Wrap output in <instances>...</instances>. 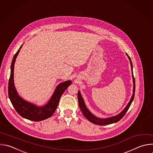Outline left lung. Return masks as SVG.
I'll list each match as a JSON object with an SVG mask.
<instances>
[{
  "label": "left lung",
  "mask_w": 153,
  "mask_h": 153,
  "mask_svg": "<svg viewBox=\"0 0 153 153\" xmlns=\"http://www.w3.org/2000/svg\"><path fill=\"white\" fill-rule=\"evenodd\" d=\"M126 55L127 56V57H128V59L130 61V65H131V74H132L133 82V94H132V96H131V97L130 98V101L128 102V103L127 104V105L126 106V107L119 114H118V115H117L115 116H113V117L106 118H98V117L95 116L87 108V107L86 106L85 101L83 100V98H82V96L81 95V93H80V91H78L77 98H78V101H79V107L80 108V110L82 112V113H83V115L85 116V117L88 121H89L92 123H94V124H97V125H99V126H105V125H109V124H111L116 123L118 122L125 115V114H126V112L128 110V109H129V108H130V105H131V104L132 103V101H133V100L134 99V97L135 80H134V76H133V73L132 62L131 61V59H130V56L128 55L127 53H126Z\"/></svg>",
  "instance_id": "left-lung-1"
}]
</instances>
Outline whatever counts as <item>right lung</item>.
Wrapping results in <instances>:
<instances>
[{
    "label": "right lung",
    "mask_w": 153,
    "mask_h": 153,
    "mask_svg": "<svg viewBox=\"0 0 153 153\" xmlns=\"http://www.w3.org/2000/svg\"><path fill=\"white\" fill-rule=\"evenodd\" d=\"M22 46L23 44L14 56L12 61L8 83L9 98L14 109L21 117L33 121H42L52 116L58 106L62 95L67 88L71 85L72 82L69 80L59 83L56 86L49 101L44 106H39L24 100L19 95L14 82V64Z\"/></svg>",
    "instance_id": "1"
}]
</instances>
